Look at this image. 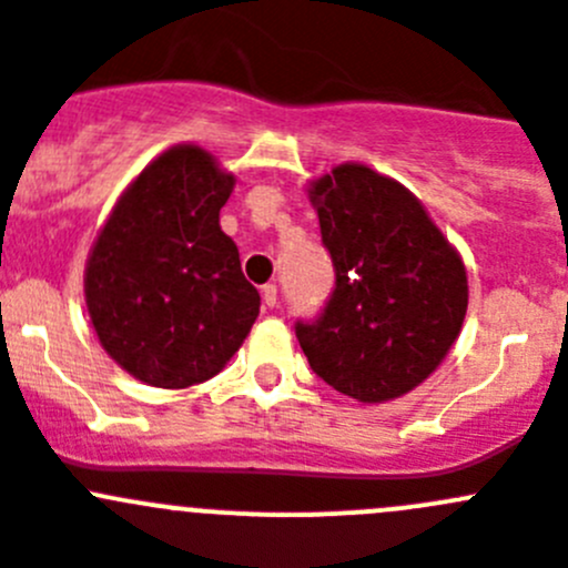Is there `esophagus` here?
<instances>
[{
	"instance_id": "obj_1",
	"label": "esophagus",
	"mask_w": 568,
	"mask_h": 568,
	"mask_svg": "<svg viewBox=\"0 0 568 568\" xmlns=\"http://www.w3.org/2000/svg\"><path fill=\"white\" fill-rule=\"evenodd\" d=\"M260 294H263V305H268V308H274V305H277V285L274 283L263 285V291H260Z\"/></svg>"
}]
</instances>
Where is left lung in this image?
Listing matches in <instances>:
<instances>
[{
    "mask_svg": "<svg viewBox=\"0 0 568 568\" xmlns=\"http://www.w3.org/2000/svg\"><path fill=\"white\" fill-rule=\"evenodd\" d=\"M336 266L325 314L296 325L325 384L358 404L409 395L443 364L468 311V272L423 201L369 164L344 162L308 184Z\"/></svg>",
    "mask_w": 568,
    "mask_h": 568,
    "instance_id": "8db88e82",
    "label": "left lung"
}]
</instances>
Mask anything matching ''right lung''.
<instances>
[{"label":"right lung","mask_w":568,"mask_h":568,"mask_svg":"<svg viewBox=\"0 0 568 568\" xmlns=\"http://www.w3.org/2000/svg\"><path fill=\"white\" fill-rule=\"evenodd\" d=\"M235 176L193 142L145 164L100 226L83 296L100 347L136 381L184 389L226 367L260 314L221 206Z\"/></svg>","instance_id":"add662e5"}]
</instances>
